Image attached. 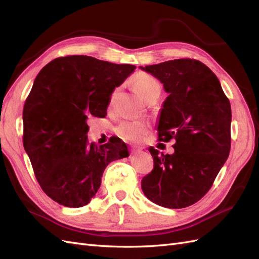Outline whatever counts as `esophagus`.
Instances as JSON below:
<instances>
[{"instance_id": "1", "label": "esophagus", "mask_w": 259, "mask_h": 259, "mask_svg": "<svg viewBox=\"0 0 259 259\" xmlns=\"http://www.w3.org/2000/svg\"><path fill=\"white\" fill-rule=\"evenodd\" d=\"M142 151V149L140 148H136V147H131V152L134 154V153H138V152H140Z\"/></svg>"}]
</instances>
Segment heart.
I'll list each match as a JSON object with an SVG mask.
<instances>
[{
	"label": "heart",
	"mask_w": 259,
	"mask_h": 259,
	"mask_svg": "<svg viewBox=\"0 0 259 259\" xmlns=\"http://www.w3.org/2000/svg\"><path fill=\"white\" fill-rule=\"evenodd\" d=\"M133 86L138 95L145 101L154 96H160L161 85L159 81L145 72L137 73L133 79ZM124 140L130 143H140L148 134L149 125L142 121H125L116 130Z\"/></svg>",
	"instance_id": "b5f03b06"
}]
</instances>
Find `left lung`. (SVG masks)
Returning <instances> with one entry per match:
<instances>
[{
    "label": "left lung",
    "mask_w": 259,
    "mask_h": 259,
    "mask_svg": "<svg viewBox=\"0 0 259 259\" xmlns=\"http://www.w3.org/2000/svg\"><path fill=\"white\" fill-rule=\"evenodd\" d=\"M139 68L168 93L156 131L160 142H176L173 154L149 148L154 167L143 178L142 189L155 204L184 208L204 197L228 159L229 99L214 72L199 60L175 59Z\"/></svg>",
    "instance_id": "obj_1"
}]
</instances>
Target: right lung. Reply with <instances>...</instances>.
Wrapping results in <instances>:
<instances>
[{
  "instance_id": "add662e5",
  "label": "right lung",
  "mask_w": 259,
  "mask_h": 259,
  "mask_svg": "<svg viewBox=\"0 0 259 259\" xmlns=\"http://www.w3.org/2000/svg\"><path fill=\"white\" fill-rule=\"evenodd\" d=\"M136 69L84 55L59 57L33 82L22 112L23 147L51 199L81 207L95 197L110 162L128 156L125 143H89L90 115L104 117L114 89Z\"/></svg>"
}]
</instances>
